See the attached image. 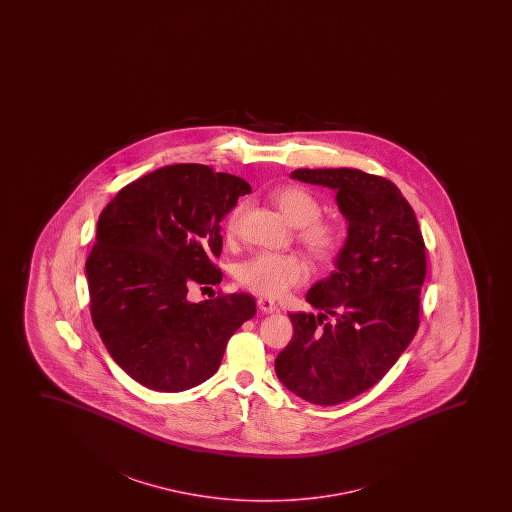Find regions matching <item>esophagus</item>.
<instances>
[{
  "mask_svg": "<svg viewBox=\"0 0 512 512\" xmlns=\"http://www.w3.org/2000/svg\"><path fill=\"white\" fill-rule=\"evenodd\" d=\"M257 306H259L260 311L262 313H266V315H271L276 311V304L271 299H266V297H260L259 301H257Z\"/></svg>",
  "mask_w": 512,
  "mask_h": 512,
  "instance_id": "obj_1",
  "label": "esophagus"
}]
</instances>
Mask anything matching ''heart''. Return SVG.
<instances>
[{"instance_id":"heart-1","label":"heart","mask_w":512,"mask_h":512,"mask_svg":"<svg viewBox=\"0 0 512 512\" xmlns=\"http://www.w3.org/2000/svg\"><path fill=\"white\" fill-rule=\"evenodd\" d=\"M271 199L288 222L299 229L302 245L308 248L315 259L329 262L336 257L343 245V231L339 225L318 220L322 213V204L309 190L302 187H283L274 190ZM243 211L245 206L238 204L227 218L225 232L229 238L236 236ZM308 276V264L297 255L255 253L252 259L245 260L238 267L239 283L255 294L266 297L283 295L288 288L299 285Z\"/></svg>"}]
</instances>
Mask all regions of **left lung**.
Wrapping results in <instances>:
<instances>
[{"mask_svg": "<svg viewBox=\"0 0 512 512\" xmlns=\"http://www.w3.org/2000/svg\"><path fill=\"white\" fill-rule=\"evenodd\" d=\"M290 178L334 190L348 229L336 271L306 294L318 315L288 313L294 337L274 369L297 397L336 406L376 385L413 341L425 243L411 204L386 178L350 168L295 169Z\"/></svg>", "mask_w": 512, "mask_h": 512, "instance_id": "1", "label": "left lung"}]
</instances>
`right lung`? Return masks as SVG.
<instances>
[{"label":"right lung","instance_id":"add662e5","mask_svg":"<svg viewBox=\"0 0 512 512\" xmlns=\"http://www.w3.org/2000/svg\"><path fill=\"white\" fill-rule=\"evenodd\" d=\"M239 176L173 164L129 183L106 204L85 262L94 327L113 360L155 392H183L217 372L229 337L255 316L252 295L190 302L217 285L220 222L250 194Z\"/></svg>","mask_w":512,"mask_h":512}]
</instances>
